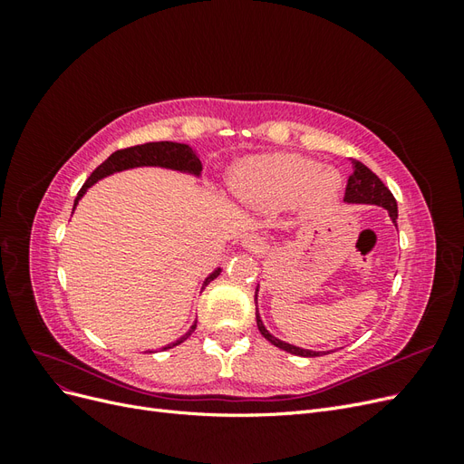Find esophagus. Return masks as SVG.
Returning <instances> with one entry per match:
<instances>
[{"mask_svg":"<svg viewBox=\"0 0 464 464\" xmlns=\"http://www.w3.org/2000/svg\"><path fill=\"white\" fill-rule=\"evenodd\" d=\"M242 246L247 249V251H257L261 247V240L257 236H247L242 240Z\"/></svg>","mask_w":464,"mask_h":464,"instance_id":"obj_1","label":"esophagus"}]
</instances>
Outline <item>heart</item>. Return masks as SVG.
<instances>
[{
	"instance_id": "obj_1",
	"label": "heart",
	"mask_w": 464,
	"mask_h": 464,
	"mask_svg": "<svg viewBox=\"0 0 464 464\" xmlns=\"http://www.w3.org/2000/svg\"><path fill=\"white\" fill-rule=\"evenodd\" d=\"M315 168L298 154H259L237 166L232 186L242 198L266 205H283L298 195L305 207H321L339 191L341 176L333 168Z\"/></svg>"
}]
</instances>
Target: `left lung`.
<instances>
[{
    "mask_svg": "<svg viewBox=\"0 0 464 464\" xmlns=\"http://www.w3.org/2000/svg\"><path fill=\"white\" fill-rule=\"evenodd\" d=\"M344 203H360V205H377L387 208V213L391 217V220L395 222L397 227V218H399V210H397V201L392 198V193L389 191V188H385V184L379 179L366 164H362L360 160H353V174L348 178L346 184V193H344ZM257 292L259 288H256V304H257ZM257 317V327L261 331V334L265 336L266 341L271 344H275L280 350H286L290 354L296 356H304V358H314V356H321V354H329V353H315V350H305L300 346L288 344L285 341L276 339L269 331L265 329L263 321L259 317V312H256Z\"/></svg>",
    "mask_w": 464,
    "mask_h": 464,
    "instance_id": "obj_1",
    "label": "left lung"
}]
</instances>
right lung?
<instances>
[{
  "mask_svg": "<svg viewBox=\"0 0 464 464\" xmlns=\"http://www.w3.org/2000/svg\"><path fill=\"white\" fill-rule=\"evenodd\" d=\"M139 166L170 168V170L188 172V174H193V176H199L201 170H203V166H201V160H199L198 154H195V150L189 145H184V143L159 141V143H145V145H135V147H128V149H120L116 152H111L110 157L91 174V178L85 181V186H82L81 191L77 193V199H75L73 208L77 207V203H79V199L82 198V195H85V191L91 186H94L98 179H102V178H106L110 174L121 172V170H130V168H139ZM220 271L222 269L218 266V269H215L213 273H210L205 278L203 288L210 283V280H215L220 275ZM195 327H198V323H193V325L189 327V331L184 336H179L176 343L166 344L162 350L174 348L179 343H184L188 336L195 331Z\"/></svg>",
  "mask_w": 464,
  "mask_h": 464,
  "instance_id": "obj_1",
  "label": "right lung"
}]
</instances>
